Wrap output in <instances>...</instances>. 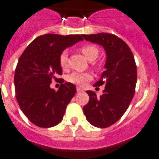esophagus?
<instances>
[{"instance_id":"34e87169","label":"esophagus","mask_w":159,"mask_h":159,"mask_svg":"<svg viewBox=\"0 0 159 159\" xmlns=\"http://www.w3.org/2000/svg\"><path fill=\"white\" fill-rule=\"evenodd\" d=\"M77 92H82V90L80 88V87H77Z\"/></svg>"}]
</instances>
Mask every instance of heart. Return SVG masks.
<instances>
[{
    "label": "heart",
    "mask_w": 159,
    "mask_h": 159,
    "mask_svg": "<svg viewBox=\"0 0 159 159\" xmlns=\"http://www.w3.org/2000/svg\"><path fill=\"white\" fill-rule=\"evenodd\" d=\"M82 54L89 59L90 61H94L97 59L99 55V49L94 45H86L81 49ZM59 64L62 68H66L68 66V53L67 51H63L59 55ZM92 77L90 73H73L69 74L67 77V80L71 83L75 84L79 86H84L87 82L91 80Z\"/></svg>",
    "instance_id": "obj_1"
}]
</instances>
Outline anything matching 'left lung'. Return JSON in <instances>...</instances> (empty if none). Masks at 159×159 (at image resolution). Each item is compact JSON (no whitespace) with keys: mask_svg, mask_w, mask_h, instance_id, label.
<instances>
[{"mask_svg":"<svg viewBox=\"0 0 159 159\" xmlns=\"http://www.w3.org/2000/svg\"><path fill=\"white\" fill-rule=\"evenodd\" d=\"M84 39L101 46L106 53L105 71L94 86L104 85L100 97L87 91L90 100L83 107L86 120L91 125L105 128L122 117L135 94L137 71L131 49L121 38L109 33L82 35Z\"/></svg>","mask_w":159,"mask_h":159,"instance_id":"obj_1","label":"left lung"}]
</instances>
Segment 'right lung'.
I'll use <instances>...</instances> for the list:
<instances>
[{"label": "right lung", "mask_w": 159, "mask_h": 159, "mask_svg": "<svg viewBox=\"0 0 159 159\" xmlns=\"http://www.w3.org/2000/svg\"><path fill=\"white\" fill-rule=\"evenodd\" d=\"M79 41H83L82 35H42L19 58L14 78L16 99L23 113L36 126L48 128L63 120L77 89L71 82H62L55 91L50 83L62 74L60 54Z\"/></svg>", "instance_id": "1"}]
</instances>
